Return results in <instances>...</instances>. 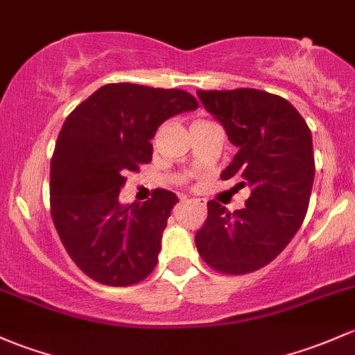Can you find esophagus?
<instances>
[{
    "mask_svg": "<svg viewBox=\"0 0 355 355\" xmlns=\"http://www.w3.org/2000/svg\"><path fill=\"white\" fill-rule=\"evenodd\" d=\"M184 200H187V199H184ZM189 202L193 204V206L204 209V202H202V200H200V199H189Z\"/></svg>",
    "mask_w": 355,
    "mask_h": 355,
    "instance_id": "obj_1",
    "label": "esophagus"
}]
</instances>
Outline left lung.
<instances>
[{"label": "left lung", "mask_w": 355, "mask_h": 355, "mask_svg": "<svg viewBox=\"0 0 355 355\" xmlns=\"http://www.w3.org/2000/svg\"><path fill=\"white\" fill-rule=\"evenodd\" d=\"M197 95L238 146L221 178H236L252 196L234 212L209 200L196 246L214 270L250 274L270 263L303 225L315 178L311 130L286 98L262 89H197Z\"/></svg>", "instance_id": "8db88e82"}]
</instances>
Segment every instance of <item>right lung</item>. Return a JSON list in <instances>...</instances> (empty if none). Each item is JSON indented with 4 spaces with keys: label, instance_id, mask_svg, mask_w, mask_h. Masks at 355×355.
Listing matches in <instances>:
<instances>
[{
    "label": "right lung",
    "instance_id": "1",
    "mask_svg": "<svg viewBox=\"0 0 355 355\" xmlns=\"http://www.w3.org/2000/svg\"><path fill=\"white\" fill-rule=\"evenodd\" d=\"M197 107L185 89L110 83L68 115L51 158V216L89 279L124 287L155 270L177 196L156 189L144 204L121 206L119 193L125 175L151 162L156 129Z\"/></svg>",
    "mask_w": 355,
    "mask_h": 355
}]
</instances>
